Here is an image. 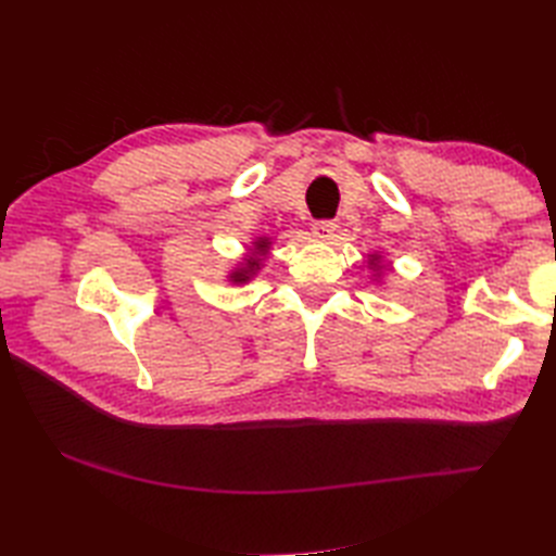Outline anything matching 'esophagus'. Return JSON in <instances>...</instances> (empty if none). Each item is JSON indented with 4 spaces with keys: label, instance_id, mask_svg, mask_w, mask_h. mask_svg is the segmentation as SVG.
I'll use <instances>...</instances> for the list:
<instances>
[{
    "label": "esophagus",
    "instance_id": "34e87169",
    "mask_svg": "<svg viewBox=\"0 0 556 556\" xmlns=\"http://www.w3.org/2000/svg\"><path fill=\"white\" fill-rule=\"evenodd\" d=\"M311 231L317 241H329V239H333L336 223L333 220H317V223H313Z\"/></svg>",
    "mask_w": 556,
    "mask_h": 556
}]
</instances>
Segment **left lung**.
Instances as JSON below:
<instances>
[{
  "mask_svg": "<svg viewBox=\"0 0 556 556\" xmlns=\"http://www.w3.org/2000/svg\"><path fill=\"white\" fill-rule=\"evenodd\" d=\"M368 264H371L374 268L380 266V255H371V260H368Z\"/></svg>",
  "mask_w": 556,
  "mask_h": 556,
  "instance_id": "1",
  "label": "left lung"
}]
</instances>
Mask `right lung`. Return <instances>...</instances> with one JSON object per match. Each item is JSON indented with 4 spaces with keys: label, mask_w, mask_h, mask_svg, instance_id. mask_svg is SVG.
<instances>
[{
    "label": "right lung",
    "mask_w": 556,
    "mask_h": 556,
    "mask_svg": "<svg viewBox=\"0 0 556 556\" xmlns=\"http://www.w3.org/2000/svg\"><path fill=\"white\" fill-rule=\"evenodd\" d=\"M266 250H268V239H257L255 248H252V252L245 257V264L241 268H237V271H233L229 278L233 282H248L252 276L257 274V268L262 266V257L266 255Z\"/></svg>",
    "instance_id": "obj_1"
}]
</instances>
